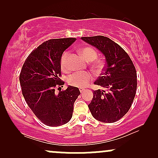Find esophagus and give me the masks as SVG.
Here are the masks:
<instances>
[{
    "mask_svg": "<svg viewBox=\"0 0 158 158\" xmlns=\"http://www.w3.org/2000/svg\"><path fill=\"white\" fill-rule=\"evenodd\" d=\"M79 90H80V92H81V93L82 94L83 92H84L85 90V88H79Z\"/></svg>",
    "mask_w": 158,
    "mask_h": 158,
    "instance_id": "1",
    "label": "esophagus"
}]
</instances>
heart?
I'll return each mask as SVG.
<instances>
[{
    "mask_svg": "<svg viewBox=\"0 0 158 158\" xmlns=\"http://www.w3.org/2000/svg\"><path fill=\"white\" fill-rule=\"evenodd\" d=\"M81 53L86 60L91 61L95 60L97 57V52L90 47H86L81 50ZM70 55L69 51H64L60 59V66L64 72H68L70 68L68 65V57ZM102 62L97 61L93 64V68L96 70H100L102 68ZM93 75L88 71H77L68 78V83L70 85L77 88H84L93 80Z\"/></svg>",
    "mask_w": 158,
    "mask_h": 158,
    "instance_id": "obj_1",
    "label": "heart"
}]
</instances>
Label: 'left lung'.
<instances>
[{
  "instance_id": "obj_1",
  "label": "left lung",
  "mask_w": 158,
  "mask_h": 158,
  "mask_svg": "<svg viewBox=\"0 0 158 158\" xmlns=\"http://www.w3.org/2000/svg\"><path fill=\"white\" fill-rule=\"evenodd\" d=\"M106 56V64L94 82L104 90H93L88 105L92 116L102 123H115L131 108L137 90V72L128 54L117 43L102 35L81 37Z\"/></svg>"
}]
</instances>
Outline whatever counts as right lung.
<instances>
[{"label": "right lung", "instance_id": "right-lung-1", "mask_svg": "<svg viewBox=\"0 0 158 158\" xmlns=\"http://www.w3.org/2000/svg\"><path fill=\"white\" fill-rule=\"evenodd\" d=\"M75 38L44 41L32 50L23 63L19 80L25 100L38 119L46 126L66 124L72 118L73 104L80 94L77 87L62 89L60 59Z\"/></svg>", "mask_w": 158, "mask_h": 158}]
</instances>
